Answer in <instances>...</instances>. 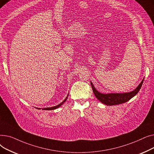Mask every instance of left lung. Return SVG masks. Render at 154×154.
I'll use <instances>...</instances> for the list:
<instances>
[{"mask_svg": "<svg viewBox=\"0 0 154 154\" xmlns=\"http://www.w3.org/2000/svg\"><path fill=\"white\" fill-rule=\"evenodd\" d=\"M143 82V79L141 83L135 89L131 92H127V93H122V94H101L97 91L94 86L93 85L92 83L91 82V84L93 92L97 97L100 102L102 103L107 105V106H114V105H119L127 102L130 99L139 92L140 88L142 85Z\"/></svg>", "mask_w": 154, "mask_h": 154, "instance_id": "8db88e82", "label": "left lung"}]
</instances>
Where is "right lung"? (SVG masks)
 <instances>
[{"mask_svg":"<svg viewBox=\"0 0 154 154\" xmlns=\"http://www.w3.org/2000/svg\"><path fill=\"white\" fill-rule=\"evenodd\" d=\"M68 95H69V94H68ZM67 95V96H68ZM67 99V97L65 99V100L62 102V103H60V104H59V105H57V106H54V107H48V108H44V109H42V110H54V109H57V108H59L60 106H61L66 101V100Z\"/></svg>","mask_w":154,"mask_h":154,"instance_id":"1","label":"right lung"}]
</instances>
